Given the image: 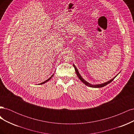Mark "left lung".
Returning <instances> with one entry per match:
<instances>
[{"mask_svg":"<svg viewBox=\"0 0 134 134\" xmlns=\"http://www.w3.org/2000/svg\"><path fill=\"white\" fill-rule=\"evenodd\" d=\"M73 66H74V68H75V72H76V75H77V76H78V78H79V79H80L81 81H82V82L84 84H86V86H88V87H92V88H100V87H103L106 86V85H107L108 84L112 82V81L116 78V76H117V75H118V74H117L116 76H115L114 77V78L111 79L110 80L107 81V82H105V83H104L99 84H95V85H94V84H90V83H89L88 82H87V81L85 80L82 78V76H81V75H80V74H79V72L78 69H77V68H76V67L75 66V65L74 64H73Z\"/></svg>","mask_w":134,"mask_h":134,"instance_id":"1","label":"left lung"}]
</instances>
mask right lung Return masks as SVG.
I'll use <instances>...</instances> for the list:
<instances>
[{
	"label": "right lung",
	"instance_id": "right-lung-1",
	"mask_svg": "<svg viewBox=\"0 0 134 134\" xmlns=\"http://www.w3.org/2000/svg\"><path fill=\"white\" fill-rule=\"evenodd\" d=\"M54 75V74H52V75L51 76V77H50V78H48V79H47L46 80H45V81H44V82H42V83H40V84H44V83H46L47 82H48V80H50L51 79V78H52V76H53Z\"/></svg>",
	"mask_w": 134,
	"mask_h": 134
}]
</instances>
